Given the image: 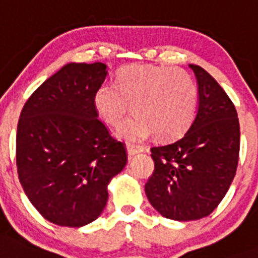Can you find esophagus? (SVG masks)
<instances>
[{"mask_svg": "<svg viewBox=\"0 0 258 258\" xmlns=\"http://www.w3.org/2000/svg\"><path fill=\"white\" fill-rule=\"evenodd\" d=\"M143 151H145V149L142 146H135L131 145V143L127 145V154H128V157H134V155L143 153Z\"/></svg>", "mask_w": 258, "mask_h": 258, "instance_id": "esophagus-1", "label": "esophagus"}]
</instances>
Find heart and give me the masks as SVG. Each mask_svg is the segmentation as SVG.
I'll list each match as a JSON object with an SVG mask.
<instances>
[{
	"label": "heart",
	"mask_w": 258,
	"mask_h": 258,
	"mask_svg": "<svg viewBox=\"0 0 258 258\" xmlns=\"http://www.w3.org/2000/svg\"><path fill=\"white\" fill-rule=\"evenodd\" d=\"M198 91L192 78L182 70L151 64H133L119 71L116 86L101 84L93 95V105L101 119L117 125L127 113L117 137L135 142L149 138L174 141L190 127L197 108Z\"/></svg>",
	"instance_id": "b5f03b06"
}]
</instances>
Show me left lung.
<instances>
[{
  "instance_id": "8db88e82",
  "label": "left lung",
  "mask_w": 258,
  "mask_h": 258,
  "mask_svg": "<svg viewBox=\"0 0 258 258\" xmlns=\"http://www.w3.org/2000/svg\"><path fill=\"white\" fill-rule=\"evenodd\" d=\"M188 67L198 86L196 116L183 137L151 149L155 170L145 186L153 208L174 221L200 220L218 206L240 154L236 107L204 68Z\"/></svg>"
}]
</instances>
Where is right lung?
I'll return each instance as SVG.
<instances>
[{"label": "right lung", "instance_id": "1", "mask_svg": "<svg viewBox=\"0 0 258 258\" xmlns=\"http://www.w3.org/2000/svg\"><path fill=\"white\" fill-rule=\"evenodd\" d=\"M108 75L103 62H70L24 105L16 138L21 186L52 224L80 228L104 210L108 183L127 165L124 145L97 119L93 95Z\"/></svg>", "mask_w": 258, "mask_h": 258}]
</instances>
